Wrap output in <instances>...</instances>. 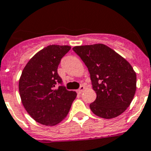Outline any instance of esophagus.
<instances>
[{
  "label": "esophagus",
  "instance_id": "34e87169",
  "mask_svg": "<svg viewBox=\"0 0 151 151\" xmlns=\"http://www.w3.org/2000/svg\"><path fill=\"white\" fill-rule=\"evenodd\" d=\"M84 89H85V87L82 85V86H81V87H80V88H79L78 90H77V93H78V94H81L83 91L84 90Z\"/></svg>",
  "mask_w": 151,
  "mask_h": 151
}]
</instances>
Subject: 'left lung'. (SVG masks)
Returning a JSON list of instances; mask_svg holds the SVG:
<instances>
[{
  "mask_svg": "<svg viewBox=\"0 0 151 151\" xmlns=\"http://www.w3.org/2000/svg\"><path fill=\"white\" fill-rule=\"evenodd\" d=\"M72 49L88 68L97 96L90 104L91 111L104 119L123 113L136 91V73L129 62L103 44L76 46Z\"/></svg>",
  "mask_w": 151,
  "mask_h": 151,
  "instance_id": "8db88e82",
  "label": "left lung"
}]
</instances>
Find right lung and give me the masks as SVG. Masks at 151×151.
<instances>
[{
    "label": "right lung",
    "mask_w": 151,
    "mask_h": 151,
    "mask_svg": "<svg viewBox=\"0 0 151 151\" xmlns=\"http://www.w3.org/2000/svg\"><path fill=\"white\" fill-rule=\"evenodd\" d=\"M68 45H49L30 59L19 80L21 102L37 123L55 126L65 119L76 92L68 91L57 73L61 59L68 52Z\"/></svg>",
    "instance_id": "right-lung-1"
}]
</instances>
